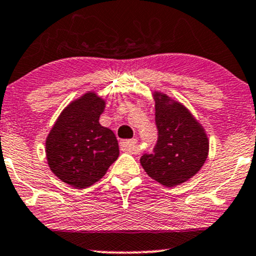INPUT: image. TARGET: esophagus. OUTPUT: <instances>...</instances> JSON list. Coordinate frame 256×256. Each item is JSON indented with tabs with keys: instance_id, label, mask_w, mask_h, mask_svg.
<instances>
[{
	"instance_id": "1",
	"label": "esophagus",
	"mask_w": 256,
	"mask_h": 256,
	"mask_svg": "<svg viewBox=\"0 0 256 256\" xmlns=\"http://www.w3.org/2000/svg\"><path fill=\"white\" fill-rule=\"evenodd\" d=\"M137 140H126L120 142V148L126 152H134L136 150Z\"/></svg>"
}]
</instances>
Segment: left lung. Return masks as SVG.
Wrapping results in <instances>:
<instances>
[{
    "label": "left lung",
    "mask_w": 256,
    "mask_h": 256,
    "mask_svg": "<svg viewBox=\"0 0 256 256\" xmlns=\"http://www.w3.org/2000/svg\"><path fill=\"white\" fill-rule=\"evenodd\" d=\"M158 142L140 164L150 178L166 187L178 186L198 173L208 154V140L202 126L182 104L155 92Z\"/></svg>",
    "instance_id": "8db88e82"
}]
</instances>
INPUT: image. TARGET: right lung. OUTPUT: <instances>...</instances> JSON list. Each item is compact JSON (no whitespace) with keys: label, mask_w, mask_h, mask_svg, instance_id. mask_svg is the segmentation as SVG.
Segmentation results:
<instances>
[{"label":"right lung","mask_w":256,"mask_h":256,"mask_svg":"<svg viewBox=\"0 0 256 256\" xmlns=\"http://www.w3.org/2000/svg\"><path fill=\"white\" fill-rule=\"evenodd\" d=\"M104 110V98L86 93L63 110L46 138L48 167L75 188L100 180L119 156L116 134L98 122Z\"/></svg>","instance_id":"add662e5"}]
</instances>
